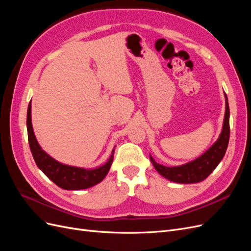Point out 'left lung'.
Listing matches in <instances>:
<instances>
[{
	"mask_svg": "<svg viewBox=\"0 0 251 251\" xmlns=\"http://www.w3.org/2000/svg\"><path fill=\"white\" fill-rule=\"evenodd\" d=\"M224 95L226 105L221 134H220L217 141L204 154L193 161L178 166H165L159 164L150 155L151 161L153 163L155 170L162 177L170 181L176 182V183H198V182L206 179L214 172L218 164L221 162L229 141V105L225 93Z\"/></svg>",
	"mask_w": 251,
	"mask_h": 251,
	"instance_id": "obj_1",
	"label": "left lung"
}]
</instances>
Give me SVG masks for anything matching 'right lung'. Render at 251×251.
Returning a JSON list of instances; mask_svg holds the SVG:
<instances>
[{"mask_svg":"<svg viewBox=\"0 0 251 251\" xmlns=\"http://www.w3.org/2000/svg\"><path fill=\"white\" fill-rule=\"evenodd\" d=\"M27 132L29 147L34 161L46 176L54 183L67 191H78L92 187L101 182L110 171L114 158V148L104 164L95 169H83L59 162L45 151L37 142L31 123V101L27 111Z\"/></svg>","mask_w":251,"mask_h":251,"instance_id":"right-lung-1","label":"right lung"}]
</instances>
